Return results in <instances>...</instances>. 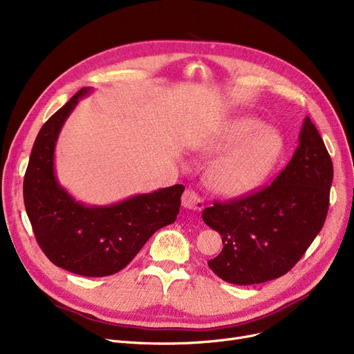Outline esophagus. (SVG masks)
I'll use <instances>...</instances> for the list:
<instances>
[{"label":"esophagus","instance_id":"obj_1","mask_svg":"<svg viewBox=\"0 0 354 354\" xmlns=\"http://www.w3.org/2000/svg\"><path fill=\"white\" fill-rule=\"evenodd\" d=\"M182 205L187 209H192V211H196V212H201L203 209V207H205V205H203L202 198L195 191H191V189H187L183 192Z\"/></svg>","mask_w":354,"mask_h":354}]
</instances>
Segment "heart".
<instances>
[{
	"label": "heart",
	"instance_id": "obj_1",
	"mask_svg": "<svg viewBox=\"0 0 354 354\" xmlns=\"http://www.w3.org/2000/svg\"><path fill=\"white\" fill-rule=\"evenodd\" d=\"M280 136L264 124L239 118L230 122L211 145V152H225L208 171L211 187L224 196L247 194L261 185L280 158Z\"/></svg>",
	"mask_w": 354,
	"mask_h": 354
}]
</instances>
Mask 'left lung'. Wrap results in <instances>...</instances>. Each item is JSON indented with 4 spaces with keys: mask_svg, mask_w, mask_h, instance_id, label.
Returning <instances> with one entry per match:
<instances>
[{
    "mask_svg": "<svg viewBox=\"0 0 354 354\" xmlns=\"http://www.w3.org/2000/svg\"><path fill=\"white\" fill-rule=\"evenodd\" d=\"M299 142L270 187L203 209V222L221 234L224 245L208 266L224 281L251 286L275 280L300 261L322 231L333 162L310 118Z\"/></svg>",
    "mask_w": 354,
    "mask_h": 354,
    "instance_id": "8db88e82",
    "label": "left lung"
}]
</instances>
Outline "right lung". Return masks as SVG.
Returning <instances> with one entry per match:
<instances>
[{"label": "right lung", "mask_w": 354, "mask_h": 354, "mask_svg": "<svg viewBox=\"0 0 354 354\" xmlns=\"http://www.w3.org/2000/svg\"><path fill=\"white\" fill-rule=\"evenodd\" d=\"M83 87L43 124L24 175V205L43 252L63 270L106 277L123 270L158 230L174 224L183 185L142 194L109 207H86L60 187L54 147Z\"/></svg>", "instance_id": "1"}]
</instances>
